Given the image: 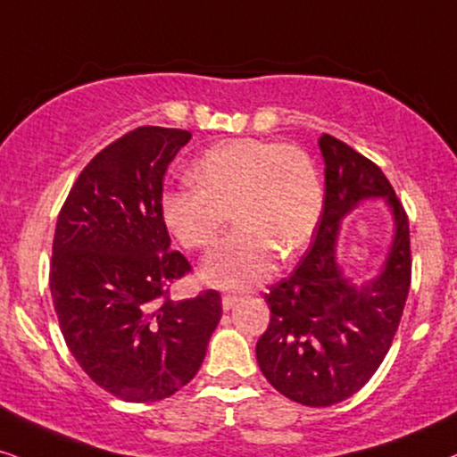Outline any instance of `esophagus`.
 Instances as JSON below:
<instances>
[{
    "label": "esophagus",
    "mask_w": 457,
    "mask_h": 457,
    "mask_svg": "<svg viewBox=\"0 0 457 457\" xmlns=\"http://www.w3.org/2000/svg\"><path fill=\"white\" fill-rule=\"evenodd\" d=\"M236 303H238V297H236V295H223V297H221L223 310H232Z\"/></svg>",
    "instance_id": "34e87169"
}]
</instances>
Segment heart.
Wrapping results in <instances>:
<instances>
[{
  "mask_svg": "<svg viewBox=\"0 0 457 457\" xmlns=\"http://www.w3.org/2000/svg\"><path fill=\"white\" fill-rule=\"evenodd\" d=\"M195 186L166 189L162 217L186 248H206L234 212L229 232L202 263V278L229 291L262 285L276 253L308 245L322 211L314 164L302 149L263 138H234L195 162Z\"/></svg>",
  "mask_w": 457,
  "mask_h": 457,
  "instance_id": "1",
  "label": "heart"
}]
</instances>
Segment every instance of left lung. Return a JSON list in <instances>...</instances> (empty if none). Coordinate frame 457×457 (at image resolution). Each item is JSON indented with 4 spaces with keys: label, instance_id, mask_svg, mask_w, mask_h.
<instances>
[{
    "label": "left lung",
    "instance_id": "obj_1",
    "mask_svg": "<svg viewBox=\"0 0 457 457\" xmlns=\"http://www.w3.org/2000/svg\"><path fill=\"white\" fill-rule=\"evenodd\" d=\"M325 206L314 242L297 268L270 287V325L257 362L280 395L308 407L342 403L378 371L395 339L409 285V219L375 162L322 135ZM386 197L395 217L389 257L371 281L352 283L337 262L341 219L361 201Z\"/></svg>",
    "mask_w": 457,
    "mask_h": 457
}]
</instances>
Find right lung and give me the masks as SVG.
<instances>
[{"label": "right lung", "instance_id": "add662e5", "mask_svg": "<svg viewBox=\"0 0 457 457\" xmlns=\"http://www.w3.org/2000/svg\"><path fill=\"white\" fill-rule=\"evenodd\" d=\"M187 130L138 126L75 179L52 242L50 293L65 344L109 395L149 403L192 382L221 319V295L172 302L192 271L162 217L164 172Z\"/></svg>", "mask_w": 457, "mask_h": 457}]
</instances>
